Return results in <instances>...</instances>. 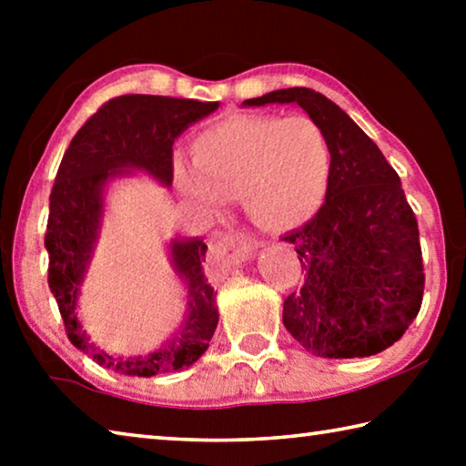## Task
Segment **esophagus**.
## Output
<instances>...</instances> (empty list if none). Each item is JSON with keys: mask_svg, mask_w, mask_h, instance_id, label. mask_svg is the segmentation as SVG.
I'll use <instances>...</instances> for the list:
<instances>
[{"mask_svg": "<svg viewBox=\"0 0 466 466\" xmlns=\"http://www.w3.org/2000/svg\"><path fill=\"white\" fill-rule=\"evenodd\" d=\"M261 244L257 240L248 238L244 234H219L216 236L214 244H211V255L216 261L224 265H238L242 261H248Z\"/></svg>", "mask_w": 466, "mask_h": 466, "instance_id": "obj_1", "label": "esophagus"}]
</instances>
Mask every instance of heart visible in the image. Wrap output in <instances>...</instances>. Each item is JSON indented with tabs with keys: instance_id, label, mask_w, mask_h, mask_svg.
<instances>
[{
	"instance_id": "b5f03b06",
	"label": "heart",
	"mask_w": 466,
	"mask_h": 466,
	"mask_svg": "<svg viewBox=\"0 0 466 466\" xmlns=\"http://www.w3.org/2000/svg\"><path fill=\"white\" fill-rule=\"evenodd\" d=\"M193 167L177 160L172 183L203 211L240 197L248 219L267 232H288L319 214L330 185V144L306 115H234L188 144Z\"/></svg>"
}]
</instances>
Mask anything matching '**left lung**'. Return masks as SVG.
<instances>
[{"mask_svg": "<svg viewBox=\"0 0 466 466\" xmlns=\"http://www.w3.org/2000/svg\"><path fill=\"white\" fill-rule=\"evenodd\" d=\"M244 106L298 105L330 144L325 205L286 242L306 271L283 302V325L312 356L368 358L403 337L421 309L420 230L400 178L380 149L333 100L286 88Z\"/></svg>", "mask_w": 466, "mask_h": 466, "instance_id": "obj_1", "label": "left lung"}]
</instances>
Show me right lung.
<instances>
[{
    "instance_id": "1",
    "label": "right lung",
    "mask_w": 466,
    "mask_h": 466,
    "mask_svg": "<svg viewBox=\"0 0 466 466\" xmlns=\"http://www.w3.org/2000/svg\"><path fill=\"white\" fill-rule=\"evenodd\" d=\"M218 106L219 102L125 94L102 105L63 154L49 197L45 234L49 288L57 299L69 341L90 353L100 366L146 378L175 372L193 366L216 333L219 314L216 291L201 267L208 250L201 238H175L168 244L172 269L187 288V310L180 327L152 353L123 360L90 343L77 320V299L100 238L106 187L136 172H146L162 187H170L172 144Z\"/></svg>"
}]
</instances>
